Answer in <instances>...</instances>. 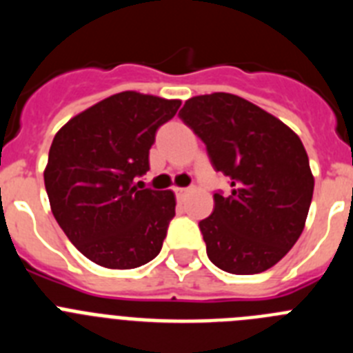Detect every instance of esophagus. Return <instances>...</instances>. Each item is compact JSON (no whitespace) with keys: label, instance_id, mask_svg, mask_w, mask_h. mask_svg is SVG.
I'll return each mask as SVG.
<instances>
[{"label":"esophagus","instance_id":"1","mask_svg":"<svg viewBox=\"0 0 353 353\" xmlns=\"http://www.w3.org/2000/svg\"><path fill=\"white\" fill-rule=\"evenodd\" d=\"M189 191H191L189 187H174V192H176V196H179V198H183V196H185Z\"/></svg>","mask_w":353,"mask_h":353}]
</instances>
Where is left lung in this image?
Masks as SVG:
<instances>
[{
    "instance_id": "8db88e82",
    "label": "left lung",
    "mask_w": 353,
    "mask_h": 353,
    "mask_svg": "<svg viewBox=\"0 0 353 353\" xmlns=\"http://www.w3.org/2000/svg\"><path fill=\"white\" fill-rule=\"evenodd\" d=\"M179 117L207 146L232 191L214 194L199 221L207 254L230 274H260L293 248L304 230L314 179L299 136L281 120L232 93L192 97Z\"/></svg>"
}]
</instances>
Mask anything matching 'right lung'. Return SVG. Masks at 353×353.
Returning <instances> with one entry per match:
<instances>
[{"mask_svg": "<svg viewBox=\"0 0 353 353\" xmlns=\"http://www.w3.org/2000/svg\"><path fill=\"white\" fill-rule=\"evenodd\" d=\"M180 101L121 92L68 120L52 139L43 182L54 219L77 251L108 269L161 252L174 217L171 191L143 189L148 154Z\"/></svg>", "mask_w": 353, "mask_h": 353, "instance_id": "add662e5", "label": "right lung"}]
</instances>
